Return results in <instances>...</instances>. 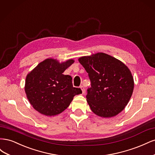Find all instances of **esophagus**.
Listing matches in <instances>:
<instances>
[{
    "instance_id": "34e87169",
    "label": "esophagus",
    "mask_w": 155,
    "mask_h": 155,
    "mask_svg": "<svg viewBox=\"0 0 155 155\" xmlns=\"http://www.w3.org/2000/svg\"><path fill=\"white\" fill-rule=\"evenodd\" d=\"M80 88H81V91H82V93L83 94L84 92H85V88H84V87H83V86H82V85L80 87Z\"/></svg>"
}]
</instances>
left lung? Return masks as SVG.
Here are the masks:
<instances>
[{
	"label": "left lung",
	"instance_id": "left-lung-1",
	"mask_svg": "<svg viewBox=\"0 0 155 155\" xmlns=\"http://www.w3.org/2000/svg\"><path fill=\"white\" fill-rule=\"evenodd\" d=\"M78 60L91 82L86 97L92 111L103 118L119 114L127 105L134 89L133 77L128 67L101 52Z\"/></svg>",
	"mask_w": 155,
	"mask_h": 155
}]
</instances>
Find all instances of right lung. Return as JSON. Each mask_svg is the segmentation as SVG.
Segmentation results:
<instances>
[{"label":"right lung","mask_w":155,"mask_h":155,"mask_svg":"<svg viewBox=\"0 0 155 155\" xmlns=\"http://www.w3.org/2000/svg\"><path fill=\"white\" fill-rule=\"evenodd\" d=\"M74 61L60 63L46 59L27 75L25 92L34 109L45 116L61 113L69 106L74 97L81 94V88L74 87L72 77L63 73Z\"/></svg>","instance_id":"right-lung-1"}]
</instances>
